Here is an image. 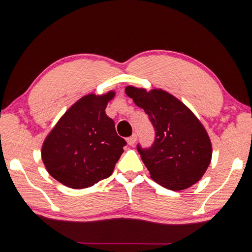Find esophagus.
I'll list each match as a JSON object with an SVG mask.
<instances>
[{"label": "esophagus", "instance_id": "34e87169", "mask_svg": "<svg viewBox=\"0 0 252 252\" xmlns=\"http://www.w3.org/2000/svg\"><path fill=\"white\" fill-rule=\"evenodd\" d=\"M126 142H127V144H129L130 146H133V145H134L135 142H136V134H133L132 136L127 137V138H126Z\"/></svg>", "mask_w": 252, "mask_h": 252}]
</instances>
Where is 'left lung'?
<instances>
[{"label": "left lung", "instance_id": "8db88e82", "mask_svg": "<svg viewBox=\"0 0 252 252\" xmlns=\"http://www.w3.org/2000/svg\"><path fill=\"white\" fill-rule=\"evenodd\" d=\"M126 93L145 110L156 131L151 148L137 146L151 178L171 190L196 184L212 158L210 137L189 107L161 89L127 85Z\"/></svg>", "mask_w": 252, "mask_h": 252}]
</instances>
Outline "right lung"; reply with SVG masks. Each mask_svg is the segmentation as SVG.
<instances>
[{"mask_svg":"<svg viewBox=\"0 0 252 252\" xmlns=\"http://www.w3.org/2000/svg\"><path fill=\"white\" fill-rule=\"evenodd\" d=\"M115 91L91 93L77 100L47 134L41 149L45 169L63 185L87 189L108 178L123 153L126 141L106 115Z\"/></svg>","mask_w":252,"mask_h":252,"instance_id":"add662e5","label":"right lung"}]
</instances>
